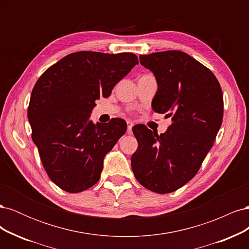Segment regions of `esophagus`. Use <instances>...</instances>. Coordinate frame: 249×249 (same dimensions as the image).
I'll list each match as a JSON object with an SVG mask.
<instances>
[{
    "mask_svg": "<svg viewBox=\"0 0 249 249\" xmlns=\"http://www.w3.org/2000/svg\"><path fill=\"white\" fill-rule=\"evenodd\" d=\"M127 133H131V131H132V127H133V125H134V124L132 123V122H130V120H127Z\"/></svg>",
    "mask_w": 249,
    "mask_h": 249,
    "instance_id": "obj_1",
    "label": "esophagus"
}]
</instances>
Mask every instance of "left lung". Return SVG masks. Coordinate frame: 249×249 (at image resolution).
Instances as JSON below:
<instances>
[{
  "label": "left lung",
  "mask_w": 249,
  "mask_h": 249,
  "mask_svg": "<svg viewBox=\"0 0 249 249\" xmlns=\"http://www.w3.org/2000/svg\"><path fill=\"white\" fill-rule=\"evenodd\" d=\"M139 59L158 83L154 111L167 113L172 124L160 135L143 124L133 127L138 148L131 158L132 169L146 189L170 193L193 178L214 144L223 118L221 87L212 71L184 52Z\"/></svg>",
  "instance_id": "8db88e82"
}]
</instances>
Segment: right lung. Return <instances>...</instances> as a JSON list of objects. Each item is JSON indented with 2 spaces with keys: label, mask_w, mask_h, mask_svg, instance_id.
I'll return each mask as SVG.
<instances>
[{
  "label": "right lung",
  "mask_w": 249,
  "mask_h": 249,
  "mask_svg": "<svg viewBox=\"0 0 249 249\" xmlns=\"http://www.w3.org/2000/svg\"><path fill=\"white\" fill-rule=\"evenodd\" d=\"M138 64L132 53L77 52L37 80L28 108L32 140L49 178L62 190L82 192L100 179L105 156L126 131V123L90 120L100 97Z\"/></svg>",
  "instance_id": "add662e5"
}]
</instances>
